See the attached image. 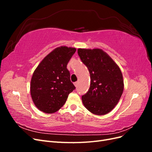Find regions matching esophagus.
I'll return each mask as SVG.
<instances>
[{
	"mask_svg": "<svg viewBox=\"0 0 152 152\" xmlns=\"http://www.w3.org/2000/svg\"><path fill=\"white\" fill-rule=\"evenodd\" d=\"M74 85H75V86L76 87H77L78 85H79V82H74Z\"/></svg>",
	"mask_w": 152,
	"mask_h": 152,
	"instance_id": "obj_1",
	"label": "esophagus"
}]
</instances>
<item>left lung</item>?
I'll use <instances>...</instances> for the list:
<instances>
[{"label": "left lung", "instance_id": "left-lung-1", "mask_svg": "<svg viewBox=\"0 0 152 152\" xmlns=\"http://www.w3.org/2000/svg\"><path fill=\"white\" fill-rule=\"evenodd\" d=\"M81 61L90 73L91 86L82 96V103L89 112L105 115L115 108L124 91L120 68L109 55L100 49H78Z\"/></svg>", "mask_w": 152, "mask_h": 152}]
</instances>
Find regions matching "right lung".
<instances>
[{"mask_svg":"<svg viewBox=\"0 0 152 152\" xmlns=\"http://www.w3.org/2000/svg\"><path fill=\"white\" fill-rule=\"evenodd\" d=\"M75 48L61 46L45 56L35 70L30 83L31 99L40 111L57 112L65 103L68 94L75 89L70 80L67 64Z\"/></svg>","mask_w":152,"mask_h":152,"instance_id":"1","label":"right lung"}]
</instances>
